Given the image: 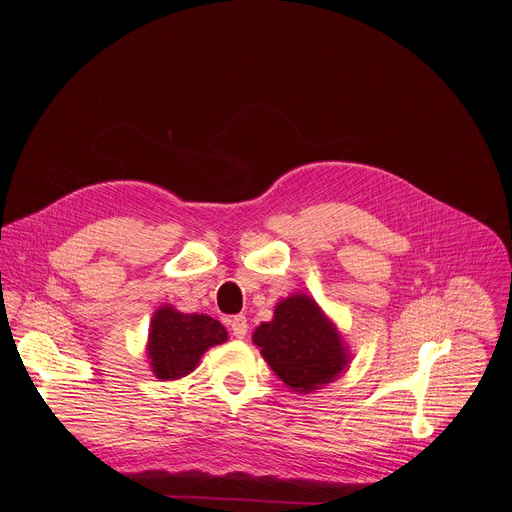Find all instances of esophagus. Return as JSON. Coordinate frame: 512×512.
<instances>
[{
  "label": "esophagus",
  "instance_id": "obj_1",
  "mask_svg": "<svg viewBox=\"0 0 512 512\" xmlns=\"http://www.w3.org/2000/svg\"><path fill=\"white\" fill-rule=\"evenodd\" d=\"M247 330H249V324H247V318L245 316H235L231 320V332L235 338H245L247 336Z\"/></svg>",
  "mask_w": 512,
  "mask_h": 512
}]
</instances>
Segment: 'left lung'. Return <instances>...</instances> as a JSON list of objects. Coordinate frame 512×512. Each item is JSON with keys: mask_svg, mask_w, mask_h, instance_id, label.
Instances as JSON below:
<instances>
[{"mask_svg": "<svg viewBox=\"0 0 512 512\" xmlns=\"http://www.w3.org/2000/svg\"><path fill=\"white\" fill-rule=\"evenodd\" d=\"M253 342L273 373L298 393L334 381L350 358L336 326L306 294L281 300L273 320L253 332Z\"/></svg>", "mask_w": 512, "mask_h": 512, "instance_id": "1", "label": "left lung"}]
</instances>
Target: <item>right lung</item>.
Instances as JSON below:
<instances>
[{
    "instance_id": "1",
    "label": "right lung",
    "mask_w": 512,
    "mask_h": 512,
    "mask_svg": "<svg viewBox=\"0 0 512 512\" xmlns=\"http://www.w3.org/2000/svg\"><path fill=\"white\" fill-rule=\"evenodd\" d=\"M227 338L225 326L206 314H182L172 306H162L150 324V367L158 379L178 381L196 369L210 346L223 344Z\"/></svg>"
}]
</instances>
